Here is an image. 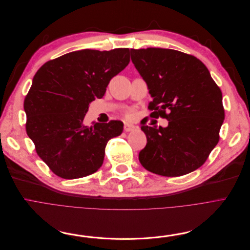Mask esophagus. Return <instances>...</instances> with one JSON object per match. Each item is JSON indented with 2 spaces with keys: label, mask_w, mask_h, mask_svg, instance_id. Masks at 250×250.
<instances>
[{
  "label": "esophagus",
  "mask_w": 250,
  "mask_h": 250,
  "mask_svg": "<svg viewBox=\"0 0 250 250\" xmlns=\"http://www.w3.org/2000/svg\"><path fill=\"white\" fill-rule=\"evenodd\" d=\"M136 127L133 125V124H129V123H125L124 124V130L126 132H129V131H132V130H134Z\"/></svg>",
  "instance_id": "34e87169"
}]
</instances>
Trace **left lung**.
I'll return each mask as SVG.
<instances>
[{
    "label": "left lung",
    "mask_w": 250,
    "mask_h": 250,
    "mask_svg": "<svg viewBox=\"0 0 250 250\" xmlns=\"http://www.w3.org/2000/svg\"><path fill=\"white\" fill-rule=\"evenodd\" d=\"M130 54L152 98L150 116L169 121L159 129L142 123L147 140L138 156L142 167L167 177L198 169L219 142L225 119L220 87L194 56L161 47L130 49Z\"/></svg>",
    "instance_id": "8db88e82"
}]
</instances>
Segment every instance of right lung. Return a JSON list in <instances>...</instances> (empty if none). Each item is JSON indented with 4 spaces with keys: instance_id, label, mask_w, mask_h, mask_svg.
I'll use <instances>...</instances> for the list:
<instances>
[{
    "instance_id": "right-lung-1",
    "label": "right lung",
    "mask_w": 250,
    "mask_h": 250,
    "mask_svg": "<svg viewBox=\"0 0 250 250\" xmlns=\"http://www.w3.org/2000/svg\"><path fill=\"white\" fill-rule=\"evenodd\" d=\"M129 49L79 50L44 63L24 100L26 132L40 158L59 177L77 179L97 172L108 141L123 122L83 125L89 104L104 96L110 80L129 64Z\"/></svg>"
}]
</instances>
